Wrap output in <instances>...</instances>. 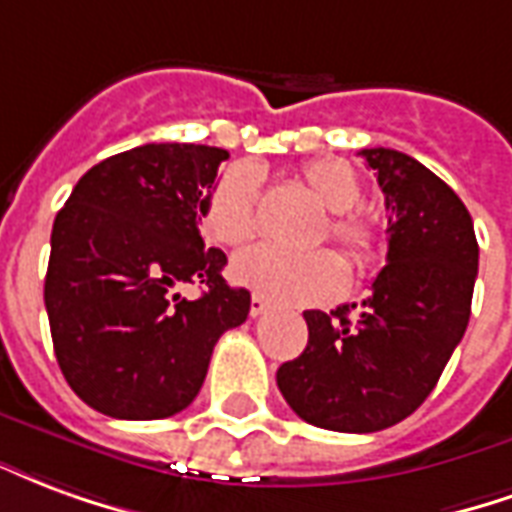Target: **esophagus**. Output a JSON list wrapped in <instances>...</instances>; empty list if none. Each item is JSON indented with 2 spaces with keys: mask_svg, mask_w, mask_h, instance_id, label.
Returning a JSON list of instances; mask_svg holds the SVG:
<instances>
[{
  "mask_svg": "<svg viewBox=\"0 0 512 512\" xmlns=\"http://www.w3.org/2000/svg\"><path fill=\"white\" fill-rule=\"evenodd\" d=\"M267 308H270V302L264 300L261 294H253L251 297V316L256 319V316H261V313H267Z\"/></svg>",
  "mask_w": 512,
  "mask_h": 512,
  "instance_id": "esophagus-1",
  "label": "esophagus"
}]
</instances>
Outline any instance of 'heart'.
<instances>
[{
    "label": "heart",
    "mask_w": 512,
    "mask_h": 512,
    "mask_svg": "<svg viewBox=\"0 0 512 512\" xmlns=\"http://www.w3.org/2000/svg\"><path fill=\"white\" fill-rule=\"evenodd\" d=\"M302 177L316 199L335 212L330 218V237L341 242L352 259H374L379 234L371 220L352 212L363 201V185L352 166L335 158H319L302 169ZM201 229L210 240L229 248L245 245L256 237L259 174L253 166H234L220 174L201 207ZM231 278L253 289V294L283 305H311L338 297L346 289L349 270L333 251L294 253L275 245H259L234 259Z\"/></svg>",
    "instance_id": "b5f03b06"
}]
</instances>
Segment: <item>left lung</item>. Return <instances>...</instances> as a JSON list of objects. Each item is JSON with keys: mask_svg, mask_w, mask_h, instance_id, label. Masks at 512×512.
<instances>
[{"mask_svg": "<svg viewBox=\"0 0 512 512\" xmlns=\"http://www.w3.org/2000/svg\"><path fill=\"white\" fill-rule=\"evenodd\" d=\"M387 207V267L358 313L305 311L308 346L278 368L305 423L374 434L423 404L461 343L477 278L475 226L455 190L398 149H363ZM357 307V305H352Z\"/></svg>", "mask_w": 512, "mask_h": 512, "instance_id": "8db88e82", "label": "left lung"}]
</instances>
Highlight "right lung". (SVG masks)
Segmentation results:
<instances>
[{"mask_svg":"<svg viewBox=\"0 0 512 512\" xmlns=\"http://www.w3.org/2000/svg\"><path fill=\"white\" fill-rule=\"evenodd\" d=\"M229 152L144 144L100 160L57 212L46 311L73 393L117 420H160L199 395L215 343L251 292L231 289L226 253L204 248V199ZM199 282L202 297L178 289Z\"/></svg>","mask_w":512,"mask_h":512,"instance_id":"right-lung-1","label":"right lung"}]
</instances>
